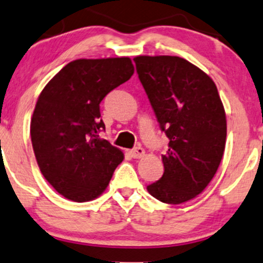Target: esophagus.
<instances>
[{"instance_id": "34e87169", "label": "esophagus", "mask_w": 263, "mask_h": 263, "mask_svg": "<svg viewBox=\"0 0 263 263\" xmlns=\"http://www.w3.org/2000/svg\"><path fill=\"white\" fill-rule=\"evenodd\" d=\"M129 155H131L134 158H141L145 156V149H143L142 147H136V148L129 151Z\"/></svg>"}]
</instances>
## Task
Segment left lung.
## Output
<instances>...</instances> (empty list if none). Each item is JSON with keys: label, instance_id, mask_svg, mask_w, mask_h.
Here are the masks:
<instances>
[{"label": "left lung", "instance_id": "left-lung-1", "mask_svg": "<svg viewBox=\"0 0 263 263\" xmlns=\"http://www.w3.org/2000/svg\"><path fill=\"white\" fill-rule=\"evenodd\" d=\"M134 61L170 140L162 177L147 191L163 203H183L206 189L221 163L227 123L220 95L209 74L181 57L137 56Z\"/></svg>", "mask_w": 263, "mask_h": 263}]
</instances>
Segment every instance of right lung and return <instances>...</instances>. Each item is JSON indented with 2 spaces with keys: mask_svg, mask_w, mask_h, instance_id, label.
I'll return each instance as SVG.
<instances>
[{
  "mask_svg": "<svg viewBox=\"0 0 263 263\" xmlns=\"http://www.w3.org/2000/svg\"><path fill=\"white\" fill-rule=\"evenodd\" d=\"M134 72L129 57L74 60L40 93L30 127L33 152L43 177L67 200L99 197L123 161V152L99 136L100 103Z\"/></svg>",
  "mask_w": 263,
  "mask_h": 263,
  "instance_id": "obj_1",
  "label": "right lung"
}]
</instances>
